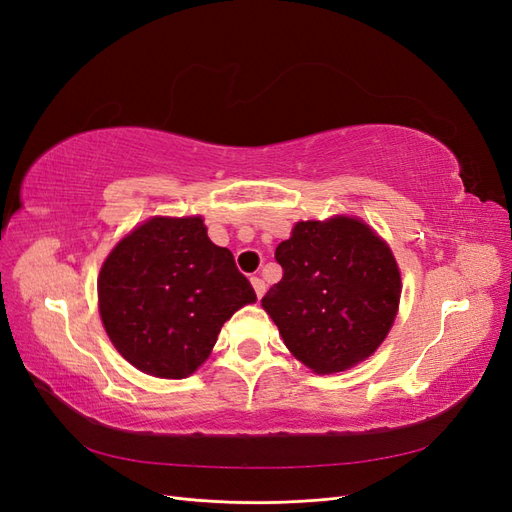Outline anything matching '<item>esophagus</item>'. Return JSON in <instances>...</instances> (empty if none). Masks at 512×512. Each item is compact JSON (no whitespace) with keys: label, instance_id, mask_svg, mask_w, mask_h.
<instances>
[{"label":"esophagus","instance_id":"1","mask_svg":"<svg viewBox=\"0 0 512 512\" xmlns=\"http://www.w3.org/2000/svg\"><path fill=\"white\" fill-rule=\"evenodd\" d=\"M252 286H254V292H256V297H258V299H262V294H265V290H267L265 282H262V280H260V277H252Z\"/></svg>","mask_w":512,"mask_h":512}]
</instances>
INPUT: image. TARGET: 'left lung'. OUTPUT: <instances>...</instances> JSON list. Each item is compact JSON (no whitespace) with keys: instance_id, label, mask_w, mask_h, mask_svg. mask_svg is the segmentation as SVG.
<instances>
[{"instance_id":"1","label":"left lung","mask_w":512,"mask_h":512,"mask_svg":"<svg viewBox=\"0 0 512 512\" xmlns=\"http://www.w3.org/2000/svg\"><path fill=\"white\" fill-rule=\"evenodd\" d=\"M284 271L262 297L284 344L318 374L365 361L397 316V262L374 230L354 218L299 222L275 250Z\"/></svg>"}]
</instances>
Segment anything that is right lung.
Instances as JSON below:
<instances>
[{
	"mask_svg": "<svg viewBox=\"0 0 512 512\" xmlns=\"http://www.w3.org/2000/svg\"><path fill=\"white\" fill-rule=\"evenodd\" d=\"M98 301L123 359L179 380L205 363L222 324L256 292L228 247L211 243L203 218H153L104 260Z\"/></svg>",
	"mask_w": 512,
	"mask_h": 512,
	"instance_id": "obj_1",
	"label": "right lung"
}]
</instances>
